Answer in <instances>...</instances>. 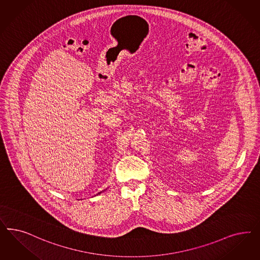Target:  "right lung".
Segmentation results:
<instances>
[{"label": "right lung", "mask_w": 260, "mask_h": 260, "mask_svg": "<svg viewBox=\"0 0 260 260\" xmlns=\"http://www.w3.org/2000/svg\"><path fill=\"white\" fill-rule=\"evenodd\" d=\"M101 192H99L98 193V194H101ZM98 194H96V195H98Z\"/></svg>", "instance_id": "add662e5"}]
</instances>
